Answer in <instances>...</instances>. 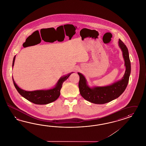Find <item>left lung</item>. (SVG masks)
I'll use <instances>...</instances> for the list:
<instances>
[{
  "instance_id": "1",
  "label": "left lung",
  "mask_w": 146,
  "mask_h": 146,
  "mask_svg": "<svg viewBox=\"0 0 146 146\" xmlns=\"http://www.w3.org/2000/svg\"><path fill=\"white\" fill-rule=\"evenodd\" d=\"M119 46L122 52L125 60V71L120 80L109 86L90 87L83 75L78 72L80 76L78 88L81 96L86 100L95 104H104L120 96L126 89L131 73V63L128 50L124 43L119 39Z\"/></svg>"
}]
</instances>
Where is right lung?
<instances>
[{
	"mask_svg": "<svg viewBox=\"0 0 146 146\" xmlns=\"http://www.w3.org/2000/svg\"><path fill=\"white\" fill-rule=\"evenodd\" d=\"M15 57L16 56H15L13 61V67L14 65ZM72 73H73V72L60 77L55 86L52 89L48 90H40L33 91H25L21 89L16 84L13 77V81L15 87L18 93L26 99L36 104H47L53 102L58 98L60 96V89L62 88L63 83L68 79Z\"/></svg>",
	"mask_w": 146,
	"mask_h": 146,
	"instance_id": "obj_1",
	"label": "right lung"
}]
</instances>
